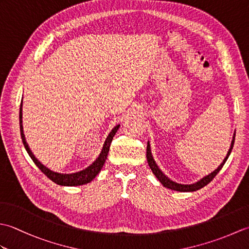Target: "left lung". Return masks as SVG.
I'll use <instances>...</instances> for the list:
<instances>
[{
    "label": "left lung",
    "mask_w": 249,
    "mask_h": 249,
    "mask_svg": "<svg viewBox=\"0 0 249 249\" xmlns=\"http://www.w3.org/2000/svg\"><path fill=\"white\" fill-rule=\"evenodd\" d=\"M234 139H235V131H234V135H233V139H232V141H231L230 149H229L228 153H227V156H226V158L224 160V161L220 163V165L218 166V168L215 169L213 172H211L210 174H208V176H205L204 178L199 179L198 182L193 183V184H179V183L174 182V181H172V179L169 178L166 176V174L160 170V167H158L157 163L155 162L154 158H153L152 152H151V145H150V142L149 141H147V146H146V160H147V162H149V166L151 168V170L153 171V173H154V176L157 178L158 181H160L163 185V187L169 188V189H172V190H177V192H182V193H185V192H196V190H198L200 188L204 187L205 185H208L216 177V174H217L221 170V168L224 167L225 162L227 161V160H228V157L230 155L232 149H233Z\"/></svg>",
    "instance_id": "8db88e82"
}]
</instances>
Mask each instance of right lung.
Listing matches in <instances>:
<instances>
[{
	"mask_svg": "<svg viewBox=\"0 0 249 249\" xmlns=\"http://www.w3.org/2000/svg\"><path fill=\"white\" fill-rule=\"evenodd\" d=\"M19 124H20V134H21V139H22L23 145L25 147L26 152L32 158V160L34 161L35 165L38 167L41 172L46 174L47 178H49L52 182H54L57 185H62V186H78V185H83V184H88L94 179V178L97 176L99 171L102 170L103 166L105 165V161L107 160L109 149H110V144L111 141H112L114 135L118 131L120 125H116L115 127L110 131V134L108 135L107 139H106L105 143L103 145L102 152H100L99 156L96 158L92 165H89L88 168L83 169V170L75 172V173H59V172H54L50 170L49 168H47L44 166L37 158L34 156L33 153L30 150L29 144L26 143L25 141V137L23 134V126H22V102H21L20 105V112H19Z\"/></svg>",
	"mask_w": 249,
	"mask_h": 249,
	"instance_id": "add662e5",
	"label": "right lung"
}]
</instances>
